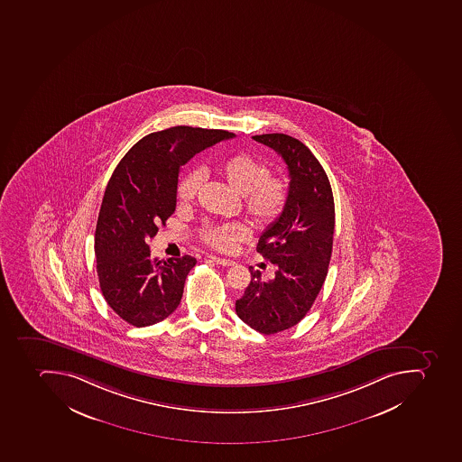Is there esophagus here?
<instances>
[{
    "instance_id": "obj_1",
    "label": "esophagus",
    "mask_w": 462,
    "mask_h": 462,
    "mask_svg": "<svg viewBox=\"0 0 462 462\" xmlns=\"http://www.w3.org/2000/svg\"><path fill=\"white\" fill-rule=\"evenodd\" d=\"M207 261H210V263H217V265H222V266L235 265V261H232V259L218 258V256H216V255L207 256Z\"/></svg>"
}]
</instances>
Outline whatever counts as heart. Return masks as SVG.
Returning <instances> with one entry per match:
<instances>
[{"label": "heart", "mask_w": 462, "mask_h": 462, "mask_svg": "<svg viewBox=\"0 0 462 462\" xmlns=\"http://www.w3.org/2000/svg\"><path fill=\"white\" fill-rule=\"evenodd\" d=\"M218 177L229 185L233 191L242 196L246 215L259 226L275 222L284 210L288 199V187L281 178L271 175L268 166L251 155L229 156L217 165ZM203 182L199 171H191L180 180L177 185V201L180 206L192 204ZM251 235L244 223L207 225L199 230L203 244L211 249L230 254Z\"/></svg>", "instance_id": "1"}]
</instances>
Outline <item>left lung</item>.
I'll use <instances>...</instances> for the list:
<instances>
[{
    "instance_id": "obj_1",
    "label": "left lung",
    "mask_w": 462,
    "mask_h": 462,
    "mask_svg": "<svg viewBox=\"0 0 462 462\" xmlns=\"http://www.w3.org/2000/svg\"><path fill=\"white\" fill-rule=\"evenodd\" d=\"M254 139L284 159L290 189L284 210L256 246L277 266L275 278L263 281L251 268V282L236 300V313L256 332L273 335L303 320L320 292L332 256L335 203L328 175L306 144L284 134Z\"/></svg>"
}]
</instances>
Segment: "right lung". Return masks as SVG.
Segmentation results:
<instances>
[{"instance_id": "right-lung-1", "label": "right lung", "mask_w": 462, "mask_h": 462, "mask_svg": "<svg viewBox=\"0 0 462 462\" xmlns=\"http://www.w3.org/2000/svg\"><path fill=\"white\" fill-rule=\"evenodd\" d=\"M232 137L226 130L175 125L144 136L116 166L97 220V273L108 306L130 325H155L181 301L197 259H151L148 242L175 211L180 168Z\"/></svg>"}]
</instances>
